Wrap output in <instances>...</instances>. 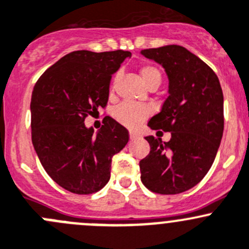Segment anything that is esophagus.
Instances as JSON below:
<instances>
[{
    "instance_id": "34e87169",
    "label": "esophagus",
    "mask_w": 249,
    "mask_h": 249,
    "mask_svg": "<svg viewBox=\"0 0 249 249\" xmlns=\"http://www.w3.org/2000/svg\"><path fill=\"white\" fill-rule=\"evenodd\" d=\"M129 138H130V140H135V139H138V138H139V134H138V133H135V132H133V130H130Z\"/></svg>"
}]
</instances>
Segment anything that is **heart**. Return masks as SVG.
<instances>
[{
  "mask_svg": "<svg viewBox=\"0 0 249 249\" xmlns=\"http://www.w3.org/2000/svg\"><path fill=\"white\" fill-rule=\"evenodd\" d=\"M140 76L145 85L150 87H158L162 81V73L157 67L151 65H143L140 68ZM116 81V78H115ZM151 115V107L143 104H134L130 102H124L115 109L114 117L119 124L128 128H135L143 120Z\"/></svg>",
  "mask_w": 249,
  "mask_h": 249,
  "instance_id": "heart-1",
  "label": "heart"
}]
</instances>
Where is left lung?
<instances>
[{
    "label": "left lung",
    "mask_w": 249,
    "mask_h": 249,
    "mask_svg": "<svg viewBox=\"0 0 249 249\" xmlns=\"http://www.w3.org/2000/svg\"><path fill=\"white\" fill-rule=\"evenodd\" d=\"M142 53L162 65L169 79L168 98L148 127L171 132L168 142L145 138L151 150L139 163L142 182L155 193L178 194L198 184L216 158L224 129L222 87L216 73L186 48Z\"/></svg>",
    "instance_id": "1"
}]
</instances>
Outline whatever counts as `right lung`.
Returning <instances> with one entry per match:
<instances>
[{"mask_svg": "<svg viewBox=\"0 0 249 249\" xmlns=\"http://www.w3.org/2000/svg\"><path fill=\"white\" fill-rule=\"evenodd\" d=\"M130 56L124 50L73 51L48 68L33 87V147L48 175L71 193L103 188L110 180L112 156L127 145L128 130L111 117L96 134L84 122L106 107L111 75Z\"/></svg>", "mask_w": 249, "mask_h": 249, "instance_id": "right-lung-1", "label": "right lung"}]
</instances>
